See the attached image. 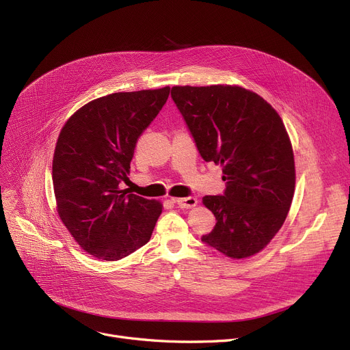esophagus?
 <instances>
[{"mask_svg": "<svg viewBox=\"0 0 350 350\" xmlns=\"http://www.w3.org/2000/svg\"><path fill=\"white\" fill-rule=\"evenodd\" d=\"M173 203L178 204L180 208H193L197 206L196 197H185V198H172Z\"/></svg>", "mask_w": 350, "mask_h": 350, "instance_id": "obj_1", "label": "esophagus"}]
</instances>
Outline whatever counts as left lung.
Listing matches in <instances>:
<instances>
[{
  "mask_svg": "<svg viewBox=\"0 0 350 350\" xmlns=\"http://www.w3.org/2000/svg\"><path fill=\"white\" fill-rule=\"evenodd\" d=\"M172 98L206 161L223 165V196L203 197L217 223L201 237L241 260L260 252L282 227L295 190L286 129L267 100L240 86H173Z\"/></svg>",
  "mask_w": 350,
  "mask_h": 350,
  "instance_id": "1",
  "label": "left lung"
}]
</instances>
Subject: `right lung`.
<instances>
[{"instance_id": "right-lung-1", "label": "right lung", "mask_w": 350, "mask_h": 350, "mask_svg": "<svg viewBox=\"0 0 350 350\" xmlns=\"http://www.w3.org/2000/svg\"><path fill=\"white\" fill-rule=\"evenodd\" d=\"M170 94L118 92L82 106L62 127L52 161L58 214L95 258L118 261L150 240L161 203L120 190L137 139Z\"/></svg>"}]
</instances>
